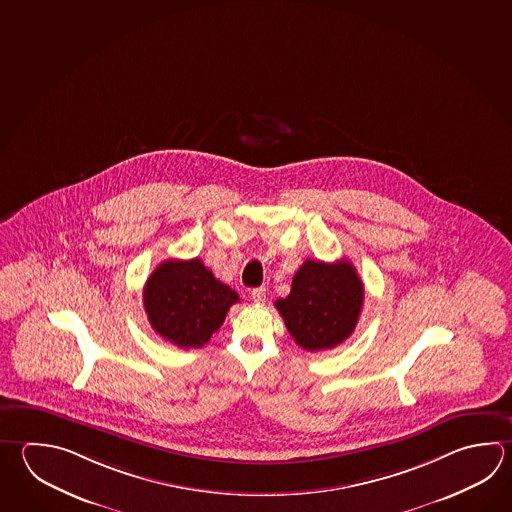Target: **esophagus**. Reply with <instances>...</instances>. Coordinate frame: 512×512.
Returning <instances> with one entry per match:
<instances>
[{
    "label": "esophagus",
    "mask_w": 512,
    "mask_h": 512,
    "mask_svg": "<svg viewBox=\"0 0 512 512\" xmlns=\"http://www.w3.org/2000/svg\"><path fill=\"white\" fill-rule=\"evenodd\" d=\"M251 299H253V302H257V304H262L266 300V288H255V290L251 291Z\"/></svg>",
    "instance_id": "1"
}]
</instances>
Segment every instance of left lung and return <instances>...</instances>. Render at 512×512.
<instances>
[{
  "label": "left lung",
  "instance_id": "1",
  "mask_svg": "<svg viewBox=\"0 0 512 512\" xmlns=\"http://www.w3.org/2000/svg\"><path fill=\"white\" fill-rule=\"evenodd\" d=\"M362 304L364 284L351 262L308 259L295 273L290 295L275 308L300 348L317 353L351 337Z\"/></svg>",
  "mask_w": 512,
  "mask_h": 512
}]
</instances>
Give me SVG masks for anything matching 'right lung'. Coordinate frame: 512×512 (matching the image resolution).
<instances>
[{
	"label": "right lung",
	"instance_id": "right-lung-1",
	"mask_svg": "<svg viewBox=\"0 0 512 512\" xmlns=\"http://www.w3.org/2000/svg\"><path fill=\"white\" fill-rule=\"evenodd\" d=\"M143 302L157 335L179 348H203L239 295L195 257L159 264L146 280Z\"/></svg>",
	"mask_w": 512,
	"mask_h": 512
}]
</instances>
